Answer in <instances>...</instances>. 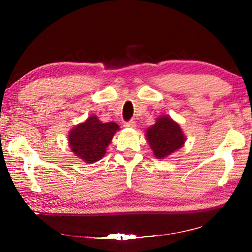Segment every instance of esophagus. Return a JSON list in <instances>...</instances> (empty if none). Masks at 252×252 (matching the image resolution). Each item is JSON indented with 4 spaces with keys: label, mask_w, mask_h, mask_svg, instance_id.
<instances>
[{
    "label": "esophagus",
    "mask_w": 252,
    "mask_h": 252,
    "mask_svg": "<svg viewBox=\"0 0 252 252\" xmlns=\"http://www.w3.org/2000/svg\"><path fill=\"white\" fill-rule=\"evenodd\" d=\"M123 126H126V127H134L135 126V122L133 120L125 122V123H123Z\"/></svg>",
    "instance_id": "34e87169"
}]
</instances>
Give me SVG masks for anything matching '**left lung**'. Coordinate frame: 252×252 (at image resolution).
Segmentation results:
<instances>
[{"label":"left lung","instance_id":"1","mask_svg":"<svg viewBox=\"0 0 252 252\" xmlns=\"http://www.w3.org/2000/svg\"><path fill=\"white\" fill-rule=\"evenodd\" d=\"M147 139L158 159L171 155L185 143L180 126L169 117H160L157 123L147 130Z\"/></svg>","mask_w":252,"mask_h":252}]
</instances>
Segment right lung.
I'll use <instances>...</instances> for the list:
<instances>
[{"label":"right lung","instance_id":"add662e5","mask_svg":"<svg viewBox=\"0 0 252 252\" xmlns=\"http://www.w3.org/2000/svg\"><path fill=\"white\" fill-rule=\"evenodd\" d=\"M120 129L117 123H102L97 117L92 116L87 121L76 126L69 134V143L76 156L87 163L101 160L113 138Z\"/></svg>","mask_w":252,"mask_h":252}]
</instances>
